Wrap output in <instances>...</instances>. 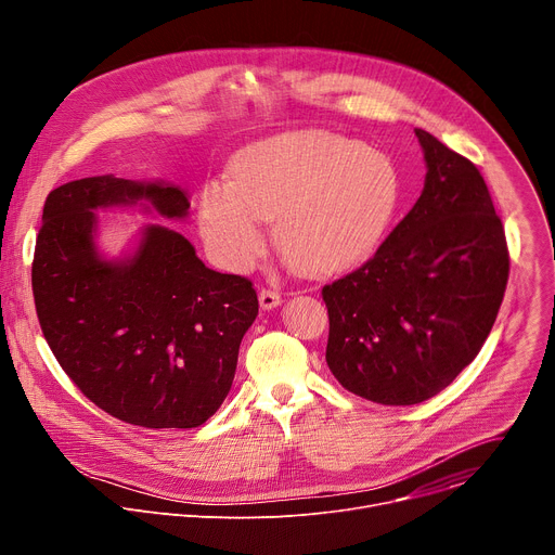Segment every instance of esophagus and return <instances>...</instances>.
I'll use <instances>...</instances> for the list:
<instances>
[{
	"mask_svg": "<svg viewBox=\"0 0 555 555\" xmlns=\"http://www.w3.org/2000/svg\"><path fill=\"white\" fill-rule=\"evenodd\" d=\"M281 302H283V298H281L279 292H272V289H261V292H259V305H261L263 309H274V307H279Z\"/></svg>",
	"mask_w": 555,
	"mask_h": 555,
	"instance_id": "1",
	"label": "esophagus"
}]
</instances>
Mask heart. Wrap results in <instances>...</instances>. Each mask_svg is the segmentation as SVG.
<instances>
[{
	"instance_id": "1",
	"label": "heart",
	"mask_w": 555,
	"mask_h": 555,
	"mask_svg": "<svg viewBox=\"0 0 555 555\" xmlns=\"http://www.w3.org/2000/svg\"><path fill=\"white\" fill-rule=\"evenodd\" d=\"M402 199L398 167L382 151L330 131L285 133L246 149L232 182H206L197 217L212 259L230 272L253 268L274 244L305 276L356 268L382 244Z\"/></svg>"
}]
</instances>
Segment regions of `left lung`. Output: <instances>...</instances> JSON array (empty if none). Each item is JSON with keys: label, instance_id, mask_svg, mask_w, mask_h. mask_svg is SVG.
Instances as JSON below:
<instances>
[{"label": "left lung", "instance_id": "left-lung-1", "mask_svg": "<svg viewBox=\"0 0 555 555\" xmlns=\"http://www.w3.org/2000/svg\"><path fill=\"white\" fill-rule=\"evenodd\" d=\"M420 199L356 272L323 287L327 364L351 392L384 406L426 402L488 340L509 276L505 230L479 169L415 129Z\"/></svg>", "mask_w": 555, "mask_h": 555}]
</instances>
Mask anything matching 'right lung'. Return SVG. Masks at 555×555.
<instances>
[{
	"instance_id": "1",
	"label": "right lung",
	"mask_w": 555,
	"mask_h": 555,
	"mask_svg": "<svg viewBox=\"0 0 555 555\" xmlns=\"http://www.w3.org/2000/svg\"><path fill=\"white\" fill-rule=\"evenodd\" d=\"M189 193L165 180L86 178L54 189L33 261L41 332L99 409L142 428H197L232 386L259 313L253 283L204 266L193 244L144 223L118 257L101 248V210L184 221Z\"/></svg>"
}]
</instances>
